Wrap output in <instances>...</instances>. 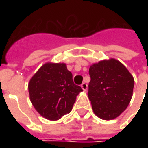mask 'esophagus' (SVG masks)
<instances>
[{
	"instance_id": "34e87169",
	"label": "esophagus",
	"mask_w": 148,
	"mask_h": 148,
	"mask_svg": "<svg viewBox=\"0 0 148 148\" xmlns=\"http://www.w3.org/2000/svg\"><path fill=\"white\" fill-rule=\"evenodd\" d=\"M81 87H82V89L84 90V91H86L87 90V88H88V86H87L86 83H85V82H83V83L81 85Z\"/></svg>"
}]
</instances>
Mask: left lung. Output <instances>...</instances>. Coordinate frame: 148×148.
Masks as SVG:
<instances>
[{"instance_id": "obj_1", "label": "left lung", "mask_w": 148, "mask_h": 148, "mask_svg": "<svg viewBox=\"0 0 148 148\" xmlns=\"http://www.w3.org/2000/svg\"><path fill=\"white\" fill-rule=\"evenodd\" d=\"M88 97L93 112L103 120H112L123 112L132 97L134 78L114 58L92 65Z\"/></svg>"}]
</instances>
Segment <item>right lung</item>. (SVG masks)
I'll list each match as a JSON object with an SVG mask.
<instances>
[{
  "label": "right lung",
  "instance_id": "obj_1",
  "mask_svg": "<svg viewBox=\"0 0 148 148\" xmlns=\"http://www.w3.org/2000/svg\"><path fill=\"white\" fill-rule=\"evenodd\" d=\"M31 102L42 116L57 121L71 112L76 97L82 91L73 82L65 63H46L28 84Z\"/></svg>",
  "mask_w": 148,
  "mask_h": 148
}]
</instances>
